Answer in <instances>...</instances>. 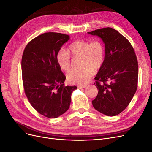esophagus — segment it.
Segmentation results:
<instances>
[{"label":"esophagus","mask_w":152,"mask_h":152,"mask_svg":"<svg viewBox=\"0 0 152 152\" xmlns=\"http://www.w3.org/2000/svg\"><path fill=\"white\" fill-rule=\"evenodd\" d=\"M86 86H77V88L78 89H84V88H85Z\"/></svg>","instance_id":"obj_1"}]
</instances>
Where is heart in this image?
Wrapping results in <instances>:
<instances>
[{
    "mask_svg": "<svg viewBox=\"0 0 152 152\" xmlns=\"http://www.w3.org/2000/svg\"><path fill=\"white\" fill-rule=\"evenodd\" d=\"M82 57L81 70H72L66 75L68 81L71 84L85 85L94 74V70L102 66L104 60V48L99 39L91 41L77 40L71 44L68 51L60 49L56 54V61L61 70L67 72L72 66L71 56Z\"/></svg>",
    "mask_w": 152,
    "mask_h": 152,
    "instance_id": "obj_1",
    "label": "heart"
}]
</instances>
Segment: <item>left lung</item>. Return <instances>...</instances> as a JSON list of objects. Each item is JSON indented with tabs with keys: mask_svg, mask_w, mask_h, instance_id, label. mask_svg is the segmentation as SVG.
<instances>
[{
	"mask_svg": "<svg viewBox=\"0 0 152 152\" xmlns=\"http://www.w3.org/2000/svg\"><path fill=\"white\" fill-rule=\"evenodd\" d=\"M88 34L99 37L105 47L104 63L94 84L98 93L92 103L100 113L115 116L126 108L137 89L138 63L134 50L125 37L112 28Z\"/></svg>",
	"mask_w": 152,
	"mask_h": 152,
	"instance_id": "left-lung-1",
	"label": "left lung"
}]
</instances>
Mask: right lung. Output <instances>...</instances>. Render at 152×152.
Instances as JSON below:
<instances>
[{
    "mask_svg": "<svg viewBox=\"0 0 152 152\" xmlns=\"http://www.w3.org/2000/svg\"><path fill=\"white\" fill-rule=\"evenodd\" d=\"M70 39L66 34L47 32L26 45L21 59L25 93L40 114L57 118L70 107L72 93L76 86H65L66 79L56 61V54Z\"/></svg>",
    "mask_w": 152,
    "mask_h": 152,
    "instance_id": "right-lung-1",
    "label": "right lung"
}]
</instances>
